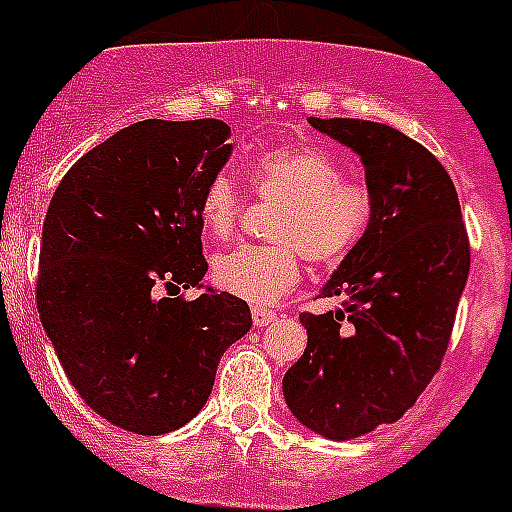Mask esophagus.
<instances>
[{
    "label": "esophagus",
    "mask_w": 512,
    "mask_h": 512,
    "mask_svg": "<svg viewBox=\"0 0 512 512\" xmlns=\"http://www.w3.org/2000/svg\"><path fill=\"white\" fill-rule=\"evenodd\" d=\"M251 320H253V325H256V328H264V325H269V323H274V320H277V312L256 305L251 310Z\"/></svg>",
    "instance_id": "1"
}]
</instances>
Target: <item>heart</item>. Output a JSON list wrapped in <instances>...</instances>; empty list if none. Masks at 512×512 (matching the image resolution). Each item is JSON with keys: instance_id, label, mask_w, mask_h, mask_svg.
Masks as SVG:
<instances>
[{"instance_id": "1", "label": "heart", "mask_w": 512, "mask_h": 512, "mask_svg": "<svg viewBox=\"0 0 512 512\" xmlns=\"http://www.w3.org/2000/svg\"><path fill=\"white\" fill-rule=\"evenodd\" d=\"M248 182L261 200L282 202L271 223L277 243L235 246L212 261L217 289L241 300L274 302L300 282L302 256L318 266H338L366 241L377 220V194L364 179L346 176L333 153L312 143L261 148L248 164ZM246 189L233 174L217 171L200 200L202 228L228 238L241 220Z\"/></svg>"}]
</instances>
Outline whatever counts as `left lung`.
<instances>
[{
    "label": "left lung",
    "instance_id": "8db88e82",
    "mask_svg": "<svg viewBox=\"0 0 512 512\" xmlns=\"http://www.w3.org/2000/svg\"><path fill=\"white\" fill-rule=\"evenodd\" d=\"M310 125L359 153L377 220L320 292L341 307L300 315L307 348L282 387L302 425L348 441L395 423L431 384L472 256L454 182L428 148L382 122Z\"/></svg>",
    "mask_w": 512,
    "mask_h": 512
}]
</instances>
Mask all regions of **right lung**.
I'll list each match as a JSON object with an SVG mask.
<instances>
[{"label": "right lung", "instance_id": "1", "mask_svg": "<svg viewBox=\"0 0 512 512\" xmlns=\"http://www.w3.org/2000/svg\"><path fill=\"white\" fill-rule=\"evenodd\" d=\"M223 120H143L76 161L43 223L40 323L81 400L138 436L200 413L246 300H187L207 271L200 200L233 146Z\"/></svg>", "mask_w": 512, "mask_h": 512}]
</instances>
